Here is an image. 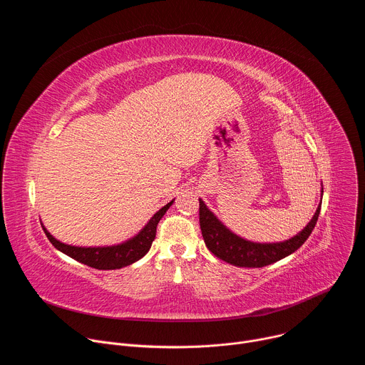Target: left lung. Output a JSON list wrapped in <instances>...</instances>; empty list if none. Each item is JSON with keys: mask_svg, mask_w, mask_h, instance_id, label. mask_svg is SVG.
Wrapping results in <instances>:
<instances>
[{"mask_svg": "<svg viewBox=\"0 0 365 365\" xmlns=\"http://www.w3.org/2000/svg\"><path fill=\"white\" fill-rule=\"evenodd\" d=\"M324 192V190H322ZM321 205L310 222L293 238L283 242L258 244L240 238L222 225L199 199V224L203 241L215 257L237 267H264L290 255L309 238L319 218Z\"/></svg>", "mask_w": 365, "mask_h": 365, "instance_id": "1", "label": "left lung"}]
</instances>
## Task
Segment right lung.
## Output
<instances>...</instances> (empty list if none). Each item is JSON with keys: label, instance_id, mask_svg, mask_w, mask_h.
I'll return each mask as SVG.
<instances>
[{"label": "right lung", "instance_id": "add662e5", "mask_svg": "<svg viewBox=\"0 0 365 365\" xmlns=\"http://www.w3.org/2000/svg\"><path fill=\"white\" fill-rule=\"evenodd\" d=\"M172 203L173 200L155 212L147 222V225L134 238L113 247H73L51 237L44 227L43 231L48 241L55 245V248L76 259V262L98 270H115L135 263L137 259L148 252L151 242L155 238V228H158L159 221L163 218Z\"/></svg>", "mask_w": 365, "mask_h": 365}]
</instances>
